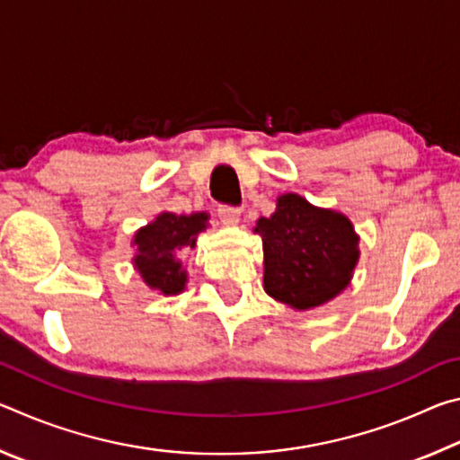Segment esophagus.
<instances>
[{
	"instance_id": "34e87169",
	"label": "esophagus",
	"mask_w": 460,
	"mask_h": 460,
	"mask_svg": "<svg viewBox=\"0 0 460 460\" xmlns=\"http://www.w3.org/2000/svg\"><path fill=\"white\" fill-rule=\"evenodd\" d=\"M219 217L225 225H237L241 211L239 207H229V205H221L219 207Z\"/></svg>"
}]
</instances>
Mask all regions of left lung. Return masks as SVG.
Listing matches in <instances>:
<instances>
[{
  "label": "left lung",
  "instance_id": "obj_1",
  "mask_svg": "<svg viewBox=\"0 0 460 460\" xmlns=\"http://www.w3.org/2000/svg\"><path fill=\"white\" fill-rule=\"evenodd\" d=\"M255 233L263 241V288L284 305L308 310L345 290L359 258L351 221L284 194Z\"/></svg>",
  "mask_w": 460,
  "mask_h": 460
}]
</instances>
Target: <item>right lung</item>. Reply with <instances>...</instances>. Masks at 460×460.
Here are the masks:
<instances>
[{
    "label": "right lung",
    "mask_w": 460,
    "mask_h": 460,
    "mask_svg": "<svg viewBox=\"0 0 460 460\" xmlns=\"http://www.w3.org/2000/svg\"><path fill=\"white\" fill-rule=\"evenodd\" d=\"M207 219L205 213H162L154 223L136 233L137 255L134 263L147 286L162 294L184 290L186 271H182L178 255L184 247H194L199 233L207 229Z\"/></svg>",
    "instance_id": "obj_1"
}]
</instances>
